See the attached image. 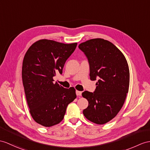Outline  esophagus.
<instances>
[{
    "instance_id": "obj_1",
    "label": "esophagus",
    "mask_w": 150,
    "mask_h": 150,
    "mask_svg": "<svg viewBox=\"0 0 150 150\" xmlns=\"http://www.w3.org/2000/svg\"><path fill=\"white\" fill-rule=\"evenodd\" d=\"M76 95H77L78 96H81V94H82V92H81V91H76Z\"/></svg>"
}]
</instances>
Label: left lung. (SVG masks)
<instances>
[{"mask_svg":"<svg viewBox=\"0 0 150 150\" xmlns=\"http://www.w3.org/2000/svg\"><path fill=\"white\" fill-rule=\"evenodd\" d=\"M78 47L88 60L90 79H98L93 93H82L88 101L83 113L90 122L103 125L117 115L125 103L130 83L129 65L121 51L107 40L90 39Z\"/></svg>","mask_w":150,"mask_h":150,"instance_id":"1","label":"left lung"}]
</instances>
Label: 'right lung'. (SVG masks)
I'll return each mask as SVG.
<instances>
[{"label": "right lung", "instance_id": "obj_1", "mask_svg": "<svg viewBox=\"0 0 150 150\" xmlns=\"http://www.w3.org/2000/svg\"><path fill=\"white\" fill-rule=\"evenodd\" d=\"M77 42L64 44L41 39L29 47L22 65V81L32 118L50 127L64 119L69 103L76 98L74 87L65 88L53 83L57 73H62L67 58Z\"/></svg>", "mask_w": 150, "mask_h": 150}]
</instances>
